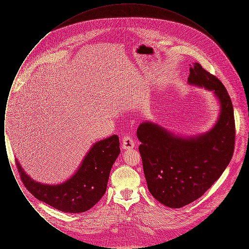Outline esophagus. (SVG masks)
I'll list each match as a JSON object with an SVG mask.
<instances>
[{
	"mask_svg": "<svg viewBox=\"0 0 249 249\" xmlns=\"http://www.w3.org/2000/svg\"><path fill=\"white\" fill-rule=\"evenodd\" d=\"M133 146H134V141L130 136L126 135L122 138V148L123 149H130Z\"/></svg>",
	"mask_w": 249,
	"mask_h": 249,
	"instance_id": "esophagus-1",
	"label": "esophagus"
}]
</instances>
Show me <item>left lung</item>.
Listing matches in <instances>:
<instances>
[{"label":"left lung","mask_w":249,"mask_h":249,"mask_svg":"<svg viewBox=\"0 0 249 249\" xmlns=\"http://www.w3.org/2000/svg\"><path fill=\"white\" fill-rule=\"evenodd\" d=\"M189 83L212 90L220 103L213 129L193 138L176 136L151 122L137 129L147 188L157 201L180 208L201 197L230 163L235 143V122L230 95L221 81L195 62Z\"/></svg>","instance_id":"obj_1"}]
</instances>
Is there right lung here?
<instances>
[{
    "label": "right lung",
    "mask_w": 249,
    "mask_h": 249,
    "mask_svg": "<svg viewBox=\"0 0 249 249\" xmlns=\"http://www.w3.org/2000/svg\"><path fill=\"white\" fill-rule=\"evenodd\" d=\"M120 153L118 135L97 142L72 178L60 185H44L28 177L16 160L20 179L36 199L66 213H83L107 191L111 168Z\"/></svg>",
    "instance_id": "obj_1"
}]
</instances>
